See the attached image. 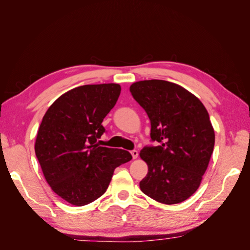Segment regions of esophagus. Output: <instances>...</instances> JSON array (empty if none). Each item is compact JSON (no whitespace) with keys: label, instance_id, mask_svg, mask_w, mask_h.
<instances>
[{"label":"esophagus","instance_id":"1","mask_svg":"<svg viewBox=\"0 0 250 250\" xmlns=\"http://www.w3.org/2000/svg\"><path fill=\"white\" fill-rule=\"evenodd\" d=\"M131 155H132V158L136 159L137 157H139V151H137V150H132L131 151Z\"/></svg>","mask_w":250,"mask_h":250}]
</instances>
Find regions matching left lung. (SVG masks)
Wrapping results in <instances>:
<instances>
[{
	"instance_id": "left-lung-1",
	"label": "left lung",
	"mask_w": 250,
	"mask_h": 250,
	"mask_svg": "<svg viewBox=\"0 0 250 250\" xmlns=\"http://www.w3.org/2000/svg\"><path fill=\"white\" fill-rule=\"evenodd\" d=\"M130 91L149 117L151 141L159 143L141 150L148 173L140 188L160 203H180L198 190L214 150L209 115L195 95L174 83L136 82Z\"/></svg>"
}]
</instances>
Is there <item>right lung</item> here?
<instances>
[{
  "label": "right lung",
  "mask_w": 250,
  "mask_h": 250,
  "mask_svg": "<svg viewBox=\"0 0 250 250\" xmlns=\"http://www.w3.org/2000/svg\"><path fill=\"white\" fill-rule=\"evenodd\" d=\"M118 83L84 84L62 94L43 117L35 155L54 192L75 206L105 193L115 168L129 162V151L101 147L103 119L119 98Z\"/></svg>",
  "instance_id": "add662e5"
}]
</instances>
